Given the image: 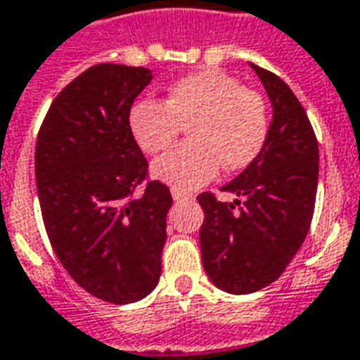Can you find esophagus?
Instances as JSON below:
<instances>
[{"label": "esophagus", "mask_w": 360, "mask_h": 360, "mask_svg": "<svg viewBox=\"0 0 360 360\" xmlns=\"http://www.w3.org/2000/svg\"><path fill=\"white\" fill-rule=\"evenodd\" d=\"M171 197H173V200H189L193 199V195L191 193H185V191H179V189H171Z\"/></svg>", "instance_id": "1"}]
</instances>
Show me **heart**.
Wrapping results in <instances>:
<instances>
[{"mask_svg":"<svg viewBox=\"0 0 360 360\" xmlns=\"http://www.w3.org/2000/svg\"><path fill=\"white\" fill-rule=\"evenodd\" d=\"M189 128V141L153 161V175L173 189L191 191L226 171L248 167L262 151L270 114L266 98L222 70H200L175 80L167 96L139 100L129 129L146 153H160Z\"/></svg>","mask_w":360,"mask_h":360,"instance_id":"1","label":"heart"}]
</instances>
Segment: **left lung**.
Here are the masks:
<instances>
[{
    "label": "left lung",
    "mask_w": 360,
    "mask_h": 360,
    "mask_svg": "<svg viewBox=\"0 0 360 360\" xmlns=\"http://www.w3.org/2000/svg\"><path fill=\"white\" fill-rule=\"evenodd\" d=\"M272 102V124L262 151L222 191L238 195L222 202L212 193L197 200L205 211L199 240L202 266L217 288L252 293L276 282L297 254L314 219L319 148L292 88L252 65Z\"/></svg>",
    "instance_id": "left-lung-1"
}]
</instances>
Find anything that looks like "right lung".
Returning <instances> with one entry per match:
<instances>
[{"label":"right lung","mask_w":360,"mask_h":360,"mask_svg":"<svg viewBox=\"0 0 360 360\" xmlns=\"http://www.w3.org/2000/svg\"><path fill=\"white\" fill-rule=\"evenodd\" d=\"M151 70L94 65L58 92L37 136L35 179L46 234L75 282L108 303H134L158 285L167 238V185L148 179L129 129ZM139 184L144 195H133Z\"/></svg>","instance_id":"add662e5"}]
</instances>
